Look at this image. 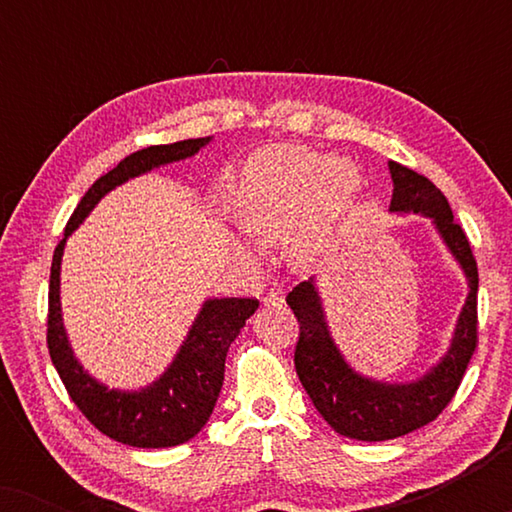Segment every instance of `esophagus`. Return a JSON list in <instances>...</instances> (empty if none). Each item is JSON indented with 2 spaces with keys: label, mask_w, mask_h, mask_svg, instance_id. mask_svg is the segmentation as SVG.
Instances as JSON below:
<instances>
[{
  "label": "esophagus",
  "mask_w": 512,
  "mask_h": 512,
  "mask_svg": "<svg viewBox=\"0 0 512 512\" xmlns=\"http://www.w3.org/2000/svg\"><path fill=\"white\" fill-rule=\"evenodd\" d=\"M263 305H265V307H270V305H284V293L279 291V289H270L268 293H265Z\"/></svg>",
  "instance_id": "obj_1"
}]
</instances>
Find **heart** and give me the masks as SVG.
<instances>
[{"mask_svg": "<svg viewBox=\"0 0 512 512\" xmlns=\"http://www.w3.org/2000/svg\"><path fill=\"white\" fill-rule=\"evenodd\" d=\"M361 188L349 158H326L298 144L268 146L249 158L240 195V226L258 244L286 237L289 258L310 265L324 254ZM251 261L254 251L235 242Z\"/></svg>", "mask_w": 512, "mask_h": 512, "instance_id": "b5f03b06", "label": "heart"}]
</instances>
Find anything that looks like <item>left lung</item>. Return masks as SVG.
<instances>
[{
  "instance_id": "8db88e82",
  "label": "left lung",
  "mask_w": 512,
  "mask_h": 512,
  "mask_svg": "<svg viewBox=\"0 0 512 512\" xmlns=\"http://www.w3.org/2000/svg\"><path fill=\"white\" fill-rule=\"evenodd\" d=\"M389 174L394 181L389 212L429 219L466 277L468 293L447 352L415 380H377L359 373L335 342L317 277L300 282L286 296L300 324L293 361L307 396L335 433L368 443L405 436L433 422L459 389L478 342V265L466 233L454 221L450 202L440 188L410 167L389 160Z\"/></svg>"
}]
</instances>
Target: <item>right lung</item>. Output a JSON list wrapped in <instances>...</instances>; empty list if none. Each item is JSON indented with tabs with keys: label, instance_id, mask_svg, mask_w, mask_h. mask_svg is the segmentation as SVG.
<instances>
[{
	"label": "right lung",
	"instance_id": "right-lung-1",
	"mask_svg": "<svg viewBox=\"0 0 512 512\" xmlns=\"http://www.w3.org/2000/svg\"><path fill=\"white\" fill-rule=\"evenodd\" d=\"M212 142V137L184 139L177 144L149 146L123 158L114 170L104 174L88 188L72 219L67 221L65 237L55 247L48 286V352L62 384L83 415L104 436L132 447H174L191 440L212 417L216 398L223 387L226 354L233 340L258 310L251 298H207L195 314L184 342L170 366L156 380L139 389H111L88 373L74 356L72 342L65 331L60 303L62 254L69 235L88 219L104 195L123 186L125 181L142 177L158 167L193 158Z\"/></svg>",
	"mask_w": 512,
	"mask_h": 512
}]
</instances>
